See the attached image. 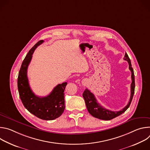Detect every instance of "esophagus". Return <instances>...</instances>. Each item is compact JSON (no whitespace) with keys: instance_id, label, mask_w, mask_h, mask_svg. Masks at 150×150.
<instances>
[{"instance_id":"obj_1","label":"esophagus","mask_w":150,"mask_h":150,"mask_svg":"<svg viewBox=\"0 0 150 150\" xmlns=\"http://www.w3.org/2000/svg\"><path fill=\"white\" fill-rule=\"evenodd\" d=\"M83 83H84V84H85V83H84V82H83Z\"/></svg>"}]
</instances>
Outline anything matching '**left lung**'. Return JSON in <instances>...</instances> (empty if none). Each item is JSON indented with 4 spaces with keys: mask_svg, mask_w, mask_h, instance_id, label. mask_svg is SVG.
I'll list each match as a JSON object with an SVG mask.
<instances>
[{
    "mask_svg": "<svg viewBox=\"0 0 150 150\" xmlns=\"http://www.w3.org/2000/svg\"><path fill=\"white\" fill-rule=\"evenodd\" d=\"M124 60L127 61L129 63V69L131 71V78H132V83L131 85V97L128 104L123 109L117 112L110 111L109 110L106 109L102 107L96 100L94 95L88 89H85L83 91L82 96L84 98L85 104H86L87 110L90 115H91L93 117H96L97 119L104 120H109L113 118H115L123 113H124L129 108L131 101L132 100V98L134 94L135 91V76L134 69L132 68V65L131 60L128 56L127 54L126 53L125 54V57L123 58Z\"/></svg>",
    "mask_w": 150,
    "mask_h": 150,
    "instance_id": "obj_1",
    "label": "left lung"
}]
</instances>
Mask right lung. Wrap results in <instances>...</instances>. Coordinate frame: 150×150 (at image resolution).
<instances>
[{"mask_svg":"<svg viewBox=\"0 0 150 150\" xmlns=\"http://www.w3.org/2000/svg\"><path fill=\"white\" fill-rule=\"evenodd\" d=\"M44 42L40 40L30 49L21 65L18 77V89L20 98L25 108L36 117L46 120H54L62 115L65 110L64 91L67 82L58 84L47 96H35L30 88L27 69L35 49Z\"/></svg>","mask_w":150,"mask_h":150,"instance_id":"1","label":"right lung"}]
</instances>
